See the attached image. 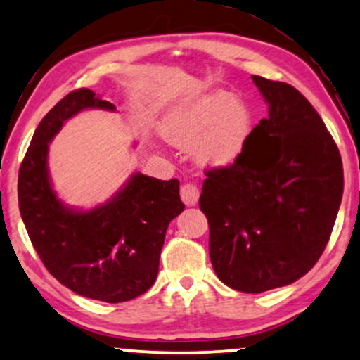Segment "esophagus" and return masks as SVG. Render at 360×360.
<instances>
[{
  "instance_id": "34e87169",
  "label": "esophagus",
  "mask_w": 360,
  "mask_h": 360,
  "mask_svg": "<svg viewBox=\"0 0 360 360\" xmlns=\"http://www.w3.org/2000/svg\"><path fill=\"white\" fill-rule=\"evenodd\" d=\"M199 188L193 183H186L181 186V199L186 205H195L199 200Z\"/></svg>"
}]
</instances>
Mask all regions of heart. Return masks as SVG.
Returning a JSON list of instances; mask_svg holds the SVG:
<instances>
[{
  "label": "heart",
  "mask_w": 360,
  "mask_h": 360,
  "mask_svg": "<svg viewBox=\"0 0 360 360\" xmlns=\"http://www.w3.org/2000/svg\"><path fill=\"white\" fill-rule=\"evenodd\" d=\"M250 112L224 90L200 95L176 107L161 123V135L179 148L194 146L204 166H225L240 151Z\"/></svg>",
  "instance_id": "heart-1"
}]
</instances>
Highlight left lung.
Returning a JSON list of instances; mask_svg holds the SVG:
<instances>
[{
	"label": "left lung",
	"mask_w": 360,
	"mask_h": 360,
	"mask_svg": "<svg viewBox=\"0 0 360 360\" xmlns=\"http://www.w3.org/2000/svg\"><path fill=\"white\" fill-rule=\"evenodd\" d=\"M268 103L236 161L205 171L199 207L219 280L243 293L291 285L328 245L342 199L336 141L303 94L253 75Z\"/></svg>",
	"instance_id": "1"
}]
</instances>
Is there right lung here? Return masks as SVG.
<instances>
[{"mask_svg":"<svg viewBox=\"0 0 360 360\" xmlns=\"http://www.w3.org/2000/svg\"><path fill=\"white\" fill-rule=\"evenodd\" d=\"M85 108L115 105L89 89L67 94L41 120L19 167V212L32 247L59 283L90 300L123 303L156 281L167 225L184 210L179 181L135 172L107 204L74 210L57 199L47 171L49 143Z\"/></svg>","mask_w":360,"mask_h":360,"instance_id":"add662e5","label":"right lung"}]
</instances>
